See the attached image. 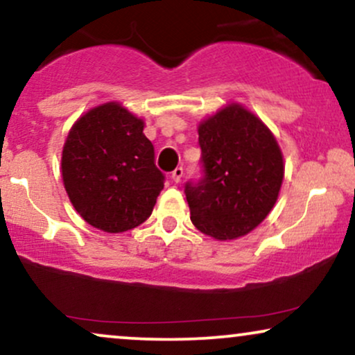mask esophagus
<instances>
[{
    "mask_svg": "<svg viewBox=\"0 0 355 355\" xmlns=\"http://www.w3.org/2000/svg\"><path fill=\"white\" fill-rule=\"evenodd\" d=\"M182 177H183V166H177V168L172 172V180L178 183L182 180Z\"/></svg>",
    "mask_w": 355,
    "mask_h": 355,
    "instance_id": "1",
    "label": "esophagus"
}]
</instances>
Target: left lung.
Masks as SVG:
<instances>
[{"label":"left lung","instance_id":"left-lung-1","mask_svg":"<svg viewBox=\"0 0 355 355\" xmlns=\"http://www.w3.org/2000/svg\"><path fill=\"white\" fill-rule=\"evenodd\" d=\"M202 177L185 183L191 223L216 240L256 228L275 207L284 177L276 139L256 115L228 105L200 123Z\"/></svg>","mask_w":355,"mask_h":355}]
</instances>
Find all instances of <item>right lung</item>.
Here are the masks:
<instances>
[{
	"label": "right lung",
	"mask_w": 355,
	"mask_h": 355,
	"mask_svg": "<svg viewBox=\"0 0 355 355\" xmlns=\"http://www.w3.org/2000/svg\"><path fill=\"white\" fill-rule=\"evenodd\" d=\"M62 180L89 225L121 233L152 215L165 175L157 168L144 122L109 102L72 125L62 150Z\"/></svg>",
	"instance_id": "right-lung-1"
}]
</instances>
